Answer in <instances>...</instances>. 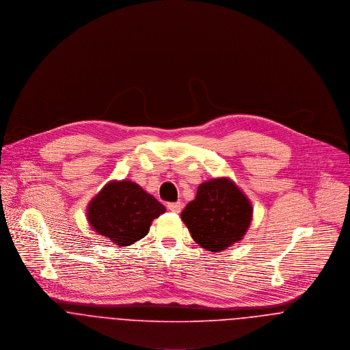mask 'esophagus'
<instances>
[{
	"label": "esophagus",
	"instance_id": "34e87169",
	"mask_svg": "<svg viewBox=\"0 0 350 350\" xmlns=\"http://www.w3.org/2000/svg\"><path fill=\"white\" fill-rule=\"evenodd\" d=\"M167 207H168V210L170 211H172V213H180V210H182V203L180 202H174V203H168L167 204Z\"/></svg>",
	"mask_w": 350,
	"mask_h": 350
}]
</instances>
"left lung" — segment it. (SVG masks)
<instances>
[{"label":"left lung","mask_w":350,"mask_h":350,"mask_svg":"<svg viewBox=\"0 0 350 350\" xmlns=\"http://www.w3.org/2000/svg\"><path fill=\"white\" fill-rule=\"evenodd\" d=\"M194 241L207 252H221L243 239L252 221V204L226 178L200 185L196 200L182 211Z\"/></svg>","instance_id":"obj_1"}]
</instances>
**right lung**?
Wrapping results in <instances>:
<instances>
[{
  "mask_svg": "<svg viewBox=\"0 0 350 350\" xmlns=\"http://www.w3.org/2000/svg\"><path fill=\"white\" fill-rule=\"evenodd\" d=\"M165 207L131 180L110 182L88 207L92 228L118 247H128L146 237L154 218Z\"/></svg>",
  "mask_w": 350,
  "mask_h": 350,
  "instance_id": "add662e5",
  "label": "right lung"
}]
</instances>
